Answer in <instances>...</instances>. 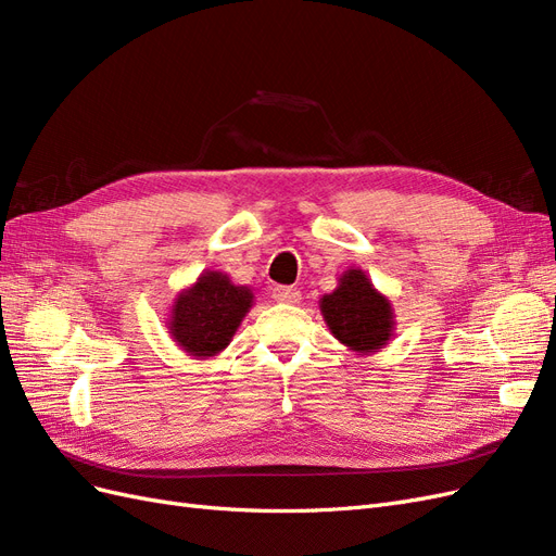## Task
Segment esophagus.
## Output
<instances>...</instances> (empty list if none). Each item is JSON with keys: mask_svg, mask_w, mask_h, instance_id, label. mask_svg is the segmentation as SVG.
<instances>
[{"mask_svg": "<svg viewBox=\"0 0 556 556\" xmlns=\"http://www.w3.org/2000/svg\"><path fill=\"white\" fill-rule=\"evenodd\" d=\"M271 294L278 304H299V299H301V292L296 288H285V285H278Z\"/></svg>", "mask_w": 556, "mask_h": 556, "instance_id": "34e87169", "label": "esophagus"}]
</instances>
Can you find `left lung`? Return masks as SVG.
<instances>
[{
    "mask_svg": "<svg viewBox=\"0 0 556 556\" xmlns=\"http://www.w3.org/2000/svg\"><path fill=\"white\" fill-rule=\"evenodd\" d=\"M319 311L333 339L359 355L378 352L392 339L394 313L390 299L380 294L362 268H348L339 288L319 299Z\"/></svg>",
    "mask_w": 556,
    "mask_h": 556,
    "instance_id": "8db88e82",
    "label": "left lung"
}]
</instances>
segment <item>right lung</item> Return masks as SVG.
I'll return each mask as SVG.
<instances>
[{
    "mask_svg": "<svg viewBox=\"0 0 556 556\" xmlns=\"http://www.w3.org/2000/svg\"><path fill=\"white\" fill-rule=\"evenodd\" d=\"M250 308V288L233 285L223 271H204L192 288L176 296L169 333L188 355L197 359L215 357L229 345Z\"/></svg>",
    "mask_w": 556,
    "mask_h": 556,
    "instance_id": "obj_1",
    "label": "right lung"
}]
</instances>
